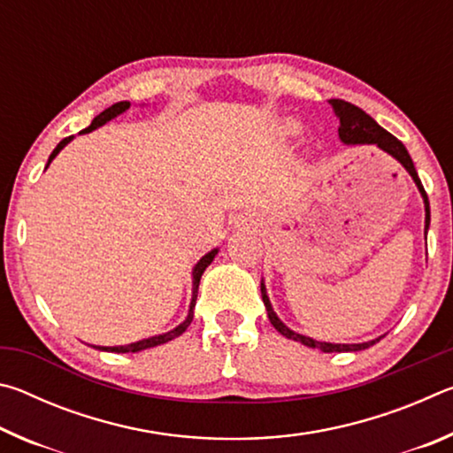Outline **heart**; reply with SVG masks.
I'll use <instances>...</instances> for the list:
<instances>
[{
    "instance_id": "obj_1",
    "label": "heart",
    "mask_w": 453,
    "mask_h": 453,
    "mask_svg": "<svg viewBox=\"0 0 453 453\" xmlns=\"http://www.w3.org/2000/svg\"><path fill=\"white\" fill-rule=\"evenodd\" d=\"M280 135L281 137H286V140H291V137H296L297 134L302 132V126H300V121H296V119H283L281 124H280Z\"/></svg>"
}]
</instances>
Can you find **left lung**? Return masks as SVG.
I'll use <instances>...</instances> for the list:
<instances>
[{
	"instance_id": "obj_1",
	"label": "left lung",
	"mask_w": 453,
	"mask_h": 453,
	"mask_svg": "<svg viewBox=\"0 0 453 453\" xmlns=\"http://www.w3.org/2000/svg\"><path fill=\"white\" fill-rule=\"evenodd\" d=\"M329 105H332V110L335 113V118L340 119V127H337V134H340V140L343 145H375V148H380L381 151H386L388 156H392L395 162H400L405 172L411 175L413 183H416L421 199H424V210H426V227L424 232L427 234L429 229V202H427V194L424 186H421V181L418 178V172L416 167H413V162L410 157L408 150H405V145L394 137L389 132H386L378 121H375L372 116H367L364 110H359L357 105L349 104V102H343V99H329ZM262 300L264 305L267 310V318H270L272 326L278 329V332L288 337V340H294V342H300L303 346L313 348V349H321L324 354H342V351H362L367 349L373 343H378L383 335L375 337V340L370 342H362V343H329V342H318L313 340L310 335H303V334H297L294 329H289L283 321L278 318V313L273 311L272 308V302H270V296H267V289H265V283L262 280Z\"/></svg>"
}]
</instances>
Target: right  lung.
Masks as SVG:
<instances>
[{"label": "right lung", "instance_id": "add662e5", "mask_svg": "<svg viewBox=\"0 0 453 453\" xmlns=\"http://www.w3.org/2000/svg\"><path fill=\"white\" fill-rule=\"evenodd\" d=\"M129 105H132L129 102H118V104H113L111 107H107V110H104L102 113H99L97 118H94V121H91V124H89L86 129H81L80 134H89V132H94V129L105 126L107 121H111L113 118H118V116H121V113H124V111H127ZM72 140H73V135L65 137V140H61V142L56 145V150L51 151V156H50V159H48V165H45V170H48L50 164L53 162V159H56L58 153H59L61 150H64L65 145L70 143ZM218 251H219V248H213L211 251H208V254H205V256H203L202 259H199V262L194 265V270H191V302H189L188 316H186V319L181 321L180 326H175L173 329H170V332H165V334L151 335V337H145V340L127 343V346H91V348H96V349H99V351H113V354H135V351L162 346V343L172 342V340H175V337H178V335H181V334L188 329V326L191 324V319H194V308H196V300H197L199 280H202L205 267H208V265L213 262V257L218 256Z\"/></svg>", "mask_w": 453, "mask_h": 453}]
</instances>
